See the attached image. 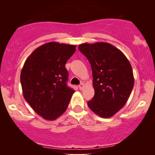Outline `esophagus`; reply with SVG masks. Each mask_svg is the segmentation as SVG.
<instances>
[{
    "mask_svg": "<svg viewBox=\"0 0 155 155\" xmlns=\"http://www.w3.org/2000/svg\"><path fill=\"white\" fill-rule=\"evenodd\" d=\"M84 83H82H82H80L79 85H78V87H79V89H80V90H82V89L84 88Z\"/></svg>",
    "mask_w": 155,
    "mask_h": 155,
    "instance_id": "esophagus-1",
    "label": "esophagus"
}]
</instances>
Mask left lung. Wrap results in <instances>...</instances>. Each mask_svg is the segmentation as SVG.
Returning <instances> with one entry per match:
<instances>
[{
  "label": "left lung",
  "mask_w": 155,
  "mask_h": 155,
  "mask_svg": "<svg viewBox=\"0 0 155 155\" xmlns=\"http://www.w3.org/2000/svg\"><path fill=\"white\" fill-rule=\"evenodd\" d=\"M92 68L94 96L87 105L102 118H110L126 104L134 85L131 65L119 49L106 42L80 44Z\"/></svg>",
  "instance_id": "8db88e82"
}]
</instances>
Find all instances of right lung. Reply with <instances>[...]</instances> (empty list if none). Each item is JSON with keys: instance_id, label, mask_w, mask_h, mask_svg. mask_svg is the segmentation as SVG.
Wrapping results in <instances>:
<instances>
[{"instance_id": "add662e5", "label": "right lung", "mask_w": 155, "mask_h": 155, "mask_svg": "<svg viewBox=\"0 0 155 155\" xmlns=\"http://www.w3.org/2000/svg\"><path fill=\"white\" fill-rule=\"evenodd\" d=\"M75 47L48 42L36 48L25 61L20 74L23 96L44 119L54 120L62 115L75 92L67 85L65 65Z\"/></svg>"}]
</instances>
